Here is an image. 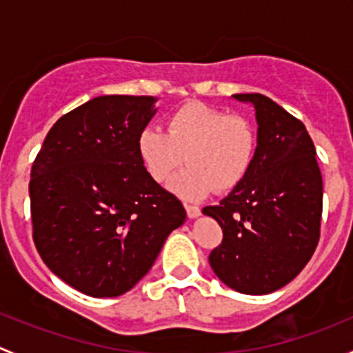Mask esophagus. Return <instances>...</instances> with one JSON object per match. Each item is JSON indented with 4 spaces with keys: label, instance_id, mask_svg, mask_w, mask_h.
<instances>
[{
    "label": "esophagus",
    "instance_id": "34e87169",
    "mask_svg": "<svg viewBox=\"0 0 353 353\" xmlns=\"http://www.w3.org/2000/svg\"><path fill=\"white\" fill-rule=\"evenodd\" d=\"M184 208H186V213L190 219H198L199 215H201V210L198 208V206H193V205H184Z\"/></svg>",
    "mask_w": 353,
    "mask_h": 353
}]
</instances>
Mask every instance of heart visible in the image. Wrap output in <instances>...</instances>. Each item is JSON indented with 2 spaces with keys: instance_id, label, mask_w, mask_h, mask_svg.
Returning <instances> with one entry per match:
<instances>
[{
  "instance_id": "heart-1",
  "label": "heart",
  "mask_w": 353,
  "mask_h": 353,
  "mask_svg": "<svg viewBox=\"0 0 353 353\" xmlns=\"http://www.w3.org/2000/svg\"><path fill=\"white\" fill-rule=\"evenodd\" d=\"M138 155L148 176L165 184L186 162V170L170 184L181 198L199 199L215 188L232 191L252 165L256 138L241 116L201 102H188L169 114L165 131L145 128L138 137Z\"/></svg>"
}]
</instances>
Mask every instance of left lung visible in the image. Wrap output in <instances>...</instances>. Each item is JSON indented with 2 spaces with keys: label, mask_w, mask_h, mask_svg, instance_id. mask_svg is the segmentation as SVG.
<instances>
[{
  "label": "left lung",
  "mask_w": 353,
  "mask_h": 353,
  "mask_svg": "<svg viewBox=\"0 0 353 353\" xmlns=\"http://www.w3.org/2000/svg\"><path fill=\"white\" fill-rule=\"evenodd\" d=\"M252 104L258 145L248 176L220 205L203 213L223 239L210 266L227 287L249 295L275 292L295 279L319 241L323 179L304 124L261 94H236Z\"/></svg>",
  "instance_id": "1"
}]
</instances>
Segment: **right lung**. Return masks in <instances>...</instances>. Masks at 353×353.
I'll list each match as a JSON object with an SVG mask.
<instances>
[{"mask_svg":"<svg viewBox=\"0 0 353 353\" xmlns=\"http://www.w3.org/2000/svg\"><path fill=\"white\" fill-rule=\"evenodd\" d=\"M155 97L101 95L56 121L30 172L34 243L56 276L90 297L131 290L186 220L147 174L138 137Z\"/></svg>","mask_w":353,"mask_h":353,"instance_id":"1","label":"right lung"}]
</instances>
